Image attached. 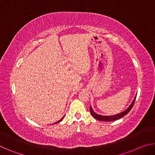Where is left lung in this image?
Returning a JSON list of instances; mask_svg holds the SVG:
<instances>
[{
    "mask_svg": "<svg viewBox=\"0 0 155 155\" xmlns=\"http://www.w3.org/2000/svg\"><path fill=\"white\" fill-rule=\"evenodd\" d=\"M136 96H137V94H136L135 97L133 99V101L131 104L129 105V107H128L127 109H125L124 111H122L121 113H120V114H117L116 115H100L96 114V113L94 111L92 107L90 105V113L92 116L95 118L96 120H100V121H103V122H111V121H114V120H118L122 118L124 116V115H127L128 112L130 111V109H132V107L133 106V104H134V103L135 101V98H136Z\"/></svg>",
    "mask_w": 155,
    "mask_h": 155,
    "instance_id": "obj_1",
    "label": "left lung"
}]
</instances>
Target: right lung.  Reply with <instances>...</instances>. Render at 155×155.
Returning <instances> with one entry per match:
<instances>
[{"instance_id":"1","label":"right lung","mask_w":155,"mask_h":155,"mask_svg":"<svg viewBox=\"0 0 155 155\" xmlns=\"http://www.w3.org/2000/svg\"><path fill=\"white\" fill-rule=\"evenodd\" d=\"M64 117H62V118H61V120H59V121H58V122H56V123H54V124H57V123H59V122H61V120H63V119H64Z\"/></svg>"}]
</instances>
